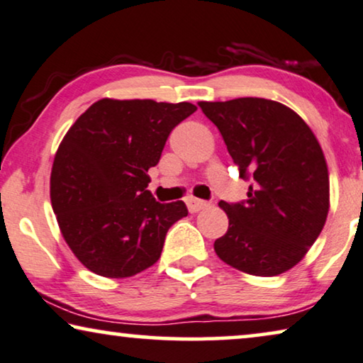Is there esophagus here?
Here are the masks:
<instances>
[{"instance_id": "34e87169", "label": "esophagus", "mask_w": 363, "mask_h": 363, "mask_svg": "<svg viewBox=\"0 0 363 363\" xmlns=\"http://www.w3.org/2000/svg\"><path fill=\"white\" fill-rule=\"evenodd\" d=\"M186 203H187V208H189V212H191V213H196V212L202 211V208H206L208 206L206 201H202V199H196V197H189Z\"/></svg>"}]
</instances>
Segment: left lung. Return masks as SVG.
<instances>
[{
  "mask_svg": "<svg viewBox=\"0 0 363 363\" xmlns=\"http://www.w3.org/2000/svg\"><path fill=\"white\" fill-rule=\"evenodd\" d=\"M217 126L248 199L218 202L228 230L213 243L222 262L255 277H277L299 263L329 212V172L319 141L298 113L278 101L243 96L201 101Z\"/></svg>",
  "mask_w": 363,
  "mask_h": 363,
  "instance_id": "left-lung-1",
  "label": "left lung"
}]
</instances>
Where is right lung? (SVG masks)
<instances>
[{
	"label": "right lung",
	"instance_id": "right-lung-1",
	"mask_svg": "<svg viewBox=\"0 0 363 363\" xmlns=\"http://www.w3.org/2000/svg\"><path fill=\"white\" fill-rule=\"evenodd\" d=\"M196 110L187 101L101 99L70 126L54 157L50 202L65 242L90 272L128 278L160 259L187 207L157 202L146 189L147 169Z\"/></svg>",
	"mask_w": 363,
	"mask_h": 363
}]
</instances>
